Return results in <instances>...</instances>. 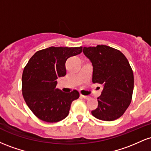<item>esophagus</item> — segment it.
<instances>
[{
  "label": "esophagus",
  "instance_id": "esophagus-1",
  "mask_svg": "<svg viewBox=\"0 0 151 151\" xmlns=\"http://www.w3.org/2000/svg\"><path fill=\"white\" fill-rule=\"evenodd\" d=\"M81 96V97H82V98H84V99H89L90 98L89 96H84V95H80Z\"/></svg>",
  "mask_w": 151,
  "mask_h": 151
}]
</instances>
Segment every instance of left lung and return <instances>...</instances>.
<instances>
[{
    "label": "left lung",
    "mask_w": 151,
    "mask_h": 151,
    "mask_svg": "<svg viewBox=\"0 0 151 151\" xmlns=\"http://www.w3.org/2000/svg\"><path fill=\"white\" fill-rule=\"evenodd\" d=\"M93 66L92 82L103 84L98 107L92 115L101 121L120 118L131 104L134 78L128 60L119 50L106 45L83 48Z\"/></svg>",
    "instance_id": "1"
}]
</instances>
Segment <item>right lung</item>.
Returning <instances> with one entry per match:
<instances>
[{"mask_svg":"<svg viewBox=\"0 0 151 151\" xmlns=\"http://www.w3.org/2000/svg\"><path fill=\"white\" fill-rule=\"evenodd\" d=\"M82 47H50L34 54L24 68L22 96L32 112L45 122L55 123L68 116L71 104L79 97L77 90L65 93L57 89V79L66 75L65 62L79 55Z\"/></svg>","mask_w":151,"mask_h":151,"instance_id":"add662e5","label":"right lung"}]
</instances>
